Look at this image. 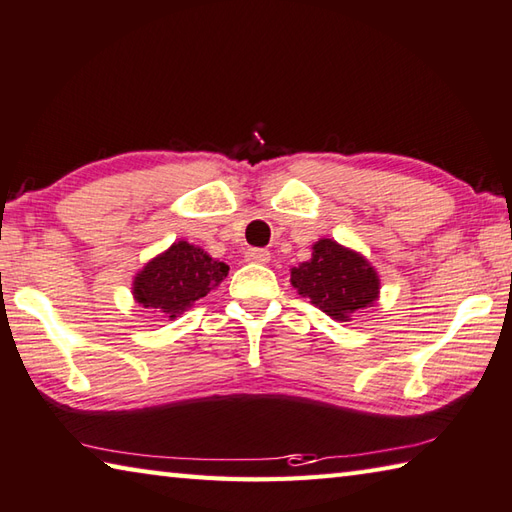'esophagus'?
<instances>
[{"label":"esophagus","instance_id":"1","mask_svg":"<svg viewBox=\"0 0 512 512\" xmlns=\"http://www.w3.org/2000/svg\"><path fill=\"white\" fill-rule=\"evenodd\" d=\"M246 262H253V264H268L271 262V253L264 248H248L246 250Z\"/></svg>","mask_w":512,"mask_h":512}]
</instances>
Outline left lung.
Returning <instances> with one entry per match:
<instances>
[{
    "instance_id": "8db88e82",
    "label": "left lung",
    "mask_w": 512,
    "mask_h": 512,
    "mask_svg": "<svg viewBox=\"0 0 512 512\" xmlns=\"http://www.w3.org/2000/svg\"><path fill=\"white\" fill-rule=\"evenodd\" d=\"M311 248L309 262L291 268L297 293L338 322H351L353 315L378 302L380 277L365 255L327 237Z\"/></svg>"
}]
</instances>
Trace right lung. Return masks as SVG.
I'll list each match as a JSON object with an SVG mask.
<instances>
[{
  "label": "right lung",
  "instance_id": "obj_1",
  "mask_svg": "<svg viewBox=\"0 0 512 512\" xmlns=\"http://www.w3.org/2000/svg\"><path fill=\"white\" fill-rule=\"evenodd\" d=\"M228 271L230 268L224 262L181 239L152 257L134 275L132 295L143 309L176 320L224 282Z\"/></svg>",
  "mask_w": 512,
  "mask_h": 512
}]
</instances>
